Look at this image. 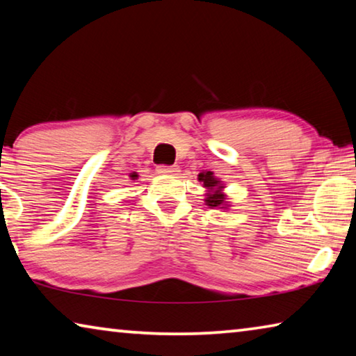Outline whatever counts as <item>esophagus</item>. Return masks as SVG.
<instances>
[{
  "mask_svg": "<svg viewBox=\"0 0 356 356\" xmlns=\"http://www.w3.org/2000/svg\"><path fill=\"white\" fill-rule=\"evenodd\" d=\"M156 171L160 174H165V176H176L179 172V166L177 165H172V166H165V165H160L156 166Z\"/></svg>",
  "mask_w": 356,
  "mask_h": 356,
  "instance_id": "1",
  "label": "esophagus"
}]
</instances>
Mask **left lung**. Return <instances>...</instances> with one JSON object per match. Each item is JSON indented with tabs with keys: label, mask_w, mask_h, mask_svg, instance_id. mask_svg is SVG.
<instances>
[{
	"label": "left lung",
	"mask_w": 356,
	"mask_h": 356,
	"mask_svg": "<svg viewBox=\"0 0 356 356\" xmlns=\"http://www.w3.org/2000/svg\"><path fill=\"white\" fill-rule=\"evenodd\" d=\"M197 180L202 182V186L207 190L206 193V206L210 209H221V210H227L229 204H227V197L222 190H225V184L221 182L218 177L213 176V172H201L197 176Z\"/></svg>",
	"instance_id": "left-lung-1"
}]
</instances>
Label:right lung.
<instances>
[{"label": "right lung", "mask_w": 356, "mask_h": 356, "mask_svg": "<svg viewBox=\"0 0 356 356\" xmlns=\"http://www.w3.org/2000/svg\"><path fill=\"white\" fill-rule=\"evenodd\" d=\"M136 177H138V176H131V179H136Z\"/></svg>", "instance_id": "obj_1"}]
</instances>
